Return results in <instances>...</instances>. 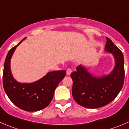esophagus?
Masks as SVG:
<instances>
[{
	"label": "esophagus",
	"mask_w": 129,
	"mask_h": 129,
	"mask_svg": "<svg viewBox=\"0 0 129 129\" xmlns=\"http://www.w3.org/2000/svg\"><path fill=\"white\" fill-rule=\"evenodd\" d=\"M71 73H72L71 68H68L67 70H66V74H67V75H70Z\"/></svg>",
	"instance_id": "esophagus-1"
}]
</instances>
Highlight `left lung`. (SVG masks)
Returning <instances> with one entry per match:
<instances>
[{
    "mask_svg": "<svg viewBox=\"0 0 129 129\" xmlns=\"http://www.w3.org/2000/svg\"><path fill=\"white\" fill-rule=\"evenodd\" d=\"M106 39V51L112 53L115 59V68L111 74L95 78L81 65L71 74L74 100L86 108H99L108 104L116 98L124 85V55L110 38Z\"/></svg>",
    "mask_w": 129,
    "mask_h": 129,
    "instance_id": "8db88e82",
    "label": "left lung"
}]
</instances>
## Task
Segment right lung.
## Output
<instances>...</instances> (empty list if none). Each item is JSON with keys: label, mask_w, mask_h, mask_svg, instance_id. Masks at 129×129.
<instances>
[{"label": "right lung", "mask_w": 129, "mask_h": 129, "mask_svg": "<svg viewBox=\"0 0 129 129\" xmlns=\"http://www.w3.org/2000/svg\"><path fill=\"white\" fill-rule=\"evenodd\" d=\"M18 45L9 50L5 60L3 71V86L5 93L16 106L22 110L35 112L47 107L53 98L58 84L66 75V71L49 72L40 80L33 83H20L12 77L10 59Z\"/></svg>", "instance_id": "1"}]
</instances>
